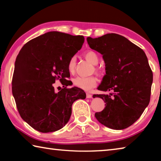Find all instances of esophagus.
I'll return each mask as SVG.
<instances>
[{"label":"esophagus","mask_w":161,"mask_h":161,"mask_svg":"<svg viewBox=\"0 0 161 161\" xmlns=\"http://www.w3.org/2000/svg\"><path fill=\"white\" fill-rule=\"evenodd\" d=\"M92 97V94H91L90 93H86V98L88 99H90V98Z\"/></svg>","instance_id":"34e87169"}]
</instances>
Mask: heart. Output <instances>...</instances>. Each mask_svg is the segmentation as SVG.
Masks as SVG:
<instances>
[{
	"mask_svg": "<svg viewBox=\"0 0 161 161\" xmlns=\"http://www.w3.org/2000/svg\"><path fill=\"white\" fill-rule=\"evenodd\" d=\"M84 57L85 58L89 60V62L93 64H97L99 62V56L98 54L94 51L89 50L86 51L84 53ZM76 64V59L75 57L71 58L70 59L68 62L67 64V69L69 72H73L75 68ZM95 72H98V69L95 68ZM73 84L78 88H80L83 90L85 91H90L92 89L94 88L97 86V78L94 77V76H91V77H77L74 79L73 80Z\"/></svg>",
	"mask_w": 161,
	"mask_h": 161,
	"instance_id": "heart-1",
	"label": "heart"
}]
</instances>
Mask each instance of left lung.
<instances>
[{
    "label": "left lung",
    "mask_w": 161,
    "mask_h": 161,
    "mask_svg": "<svg viewBox=\"0 0 161 161\" xmlns=\"http://www.w3.org/2000/svg\"><path fill=\"white\" fill-rule=\"evenodd\" d=\"M86 40L90 48L102 54L105 62L106 75L98 89L113 92L94 95L106 103L95 117L110 129H126L140 118L150 102L153 72L146 54L118 34L89 37Z\"/></svg>",
    "instance_id": "left-lung-1"
}]
</instances>
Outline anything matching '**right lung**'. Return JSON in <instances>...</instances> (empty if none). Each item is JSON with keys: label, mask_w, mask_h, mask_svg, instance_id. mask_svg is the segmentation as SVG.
<instances>
[{"label": "right lung", "mask_w": 161, "mask_h": 161, "mask_svg": "<svg viewBox=\"0 0 161 161\" xmlns=\"http://www.w3.org/2000/svg\"><path fill=\"white\" fill-rule=\"evenodd\" d=\"M82 35L48 32L30 40L15 62L12 92L21 118L42 133L63 128L72 114V103L86 94L78 87L68 89V62L81 48ZM59 79L64 88L55 92L52 84Z\"/></svg>", "instance_id": "1"}]
</instances>
